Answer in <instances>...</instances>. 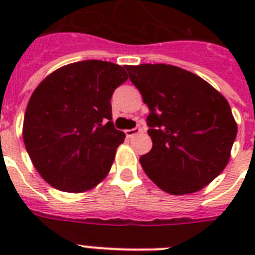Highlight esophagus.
I'll return each instance as SVG.
<instances>
[{
    "instance_id": "obj_1",
    "label": "esophagus",
    "mask_w": 255,
    "mask_h": 255,
    "mask_svg": "<svg viewBox=\"0 0 255 255\" xmlns=\"http://www.w3.org/2000/svg\"><path fill=\"white\" fill-rule=\"evenodd\" d=\"M140 132V128H132V129H127V131H126V135L128 136V137H133V136H136L137 135V133H139Z\"/></svg>"
}]
</instances>
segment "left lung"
<instances>
[{"mask_svg":"<svg viewBox=\"0 0 255 255\" xmlns=\"http://www.w3.org/2000/svg\"><path fill=\"white\" fill-rule=\"evenodd\" d=\"M126 69L149 108L152 149L140 157L144 172L167 193L202 189L225 169L237 136L228 100L202 78L176 66Z\"/></svg>","mask_w":255,"mask_h":255,"instance_id":"left-lung-1","label":"left lung"}]
</instances>
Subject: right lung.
Instances as JSON below:
<instances>
[{"label": "right lung", "instance_id": "1", "mask_svg": "<svg viewBox=\"0 0 255 255\" xmlns=\"http://www.w3.org/2000/svg\"><path fill=\"white\" fill-rule=\"evenodd\" d=\"M128 79L111 62L63 66L39 83L23 120L26 151L55 189L81 193L108 174L124 132L114 127L111 98Z\"/></svg>", "mask_w": 255, "mask_h": 255}]
</instances>
